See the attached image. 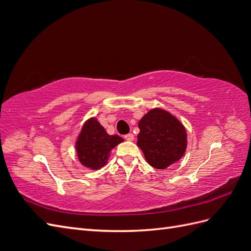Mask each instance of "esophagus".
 <instances>
[{"label":"esophagus","mask_w":251,"mask_h":251,"mask_svg":"<svg viewBox=\"0 0 251 251\" xmlns=\"http://www.w3.org/2000/svg\"><path fill=\"white\" fill-rule=\"evenodd\" d=\"M125 139L127 141H133L134 140V135L132 133H128L126 135H125Z\"/></svg>","instance_id":"1"}]
</instances>
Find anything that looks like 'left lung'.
I'll return each mask as SVG.
<instances>
[{
    "instance_id": "1",
    "label": "left lung",
    "mask_w": 251,
    "mask_h": 251,
    "mask_svg": "<svg viewBox=\"0 0 251 251\" xmlns=\"http://www.w3.org/2000/svg\"><path fill=\"white\" fill-rule=\"evenodd\" d=\"M137 146L148 163L158 170H164L179 161L185 154L187 135L184 126L160 108L150 110L139 120Z\"/></svg>"
}]
</instances>
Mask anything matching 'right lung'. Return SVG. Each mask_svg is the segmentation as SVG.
Wrapping results in <instances>:
<instances>
[{"instance_id":"add662e5","label":"right lung","mask_w":251,"mask_h":251,"mask_svg":"<svg viewBox=\"0 0 251 251\" xmlns=\"http://www.w3.org/2000/svg\"><path fill=\"white\" fill-rule=\"evenodd\" d=\"M124 139L118 135H109L94 117L82 126L75 142L79 162L91 170H100L108 162L111 151Z\"/></svg>"}]
</instances>
